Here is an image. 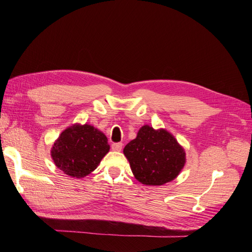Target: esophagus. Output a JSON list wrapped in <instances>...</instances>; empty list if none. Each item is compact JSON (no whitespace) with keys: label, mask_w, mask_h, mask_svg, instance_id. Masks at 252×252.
<instances>
[{"label":"esophagus","mask_w":252,"mask_h":252,"mask_svg":"<svg viewBox=\"0 0 252 252\" xmlns=\"http://www.w3.org/2000/svg\"><path fill=\"white\" fill-rule=\"evenodd\" d=\"M122 147H123V144H122V143H113L111 145V149L113 151H121Z\"/></svg>","instance_id":"obj_1"}]
</instances>
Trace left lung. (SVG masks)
Wrapping results in <instances>:
<instances>
[{
	"mask_svg": "<svg viewBox=\"0 0 252 252\" xmlns=\"http://www.w3.org/2000/svg\"><path fill=\"white\" fill-rule=\"evenodd\" d=\"M135 179L145 185H164L185 165V151L168 131L143 126L124 148Z\"/></svg>",
	"mask_w": 252,
	"mask_h": 252,
	"instance_id": "obj_1",
	"label": "left lung"
}]
</instances>
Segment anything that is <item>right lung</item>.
I'll list each match as a JSON object with an SVG mask.
<instances>
[{"mask_svg": "<svg viewBox=\"0 0 252 252\" xmlns=\"http://www.w3.org/2000/svg\"><path fill=\"white\" fill-rule=\"evenodd\" d=\"M106 135L90 125H72L53 144L51 157L56 166L73 178L93 172L109 151Z\"/></svg>", "mask_w": 252, "mask_h": 252, "instance_id": "right-lung-1", "label": "right lung"}]
</instances>
